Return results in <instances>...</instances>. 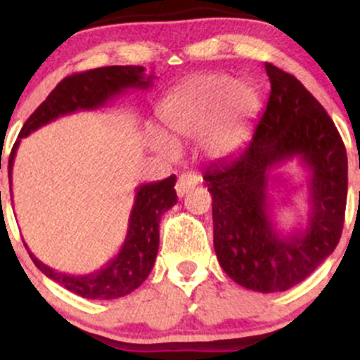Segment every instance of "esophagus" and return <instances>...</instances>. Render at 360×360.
<instances>
[{
  "label": "esophagus",
  "mask_w": 360,
  "mask_h": 360,
  "mask_svg": "<svg viewBox=\"0 0 360 360\" xmlns=\"http://www.w3.org/2000/svg\"><path fill=\"white\" fill-rule=\"evenodd\" d=\"M200 183V177H198L194 172H186V174H181L179 179H177L176 183V193L177 196L183 198L186 193L191 191V189Z\"/></svg>",
  "instance_id": "1"
}]
</instances>
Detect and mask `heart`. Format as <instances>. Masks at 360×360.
<instances>
[{"mask_svg":"<svg viewBox=\"0 0 360 360\" xmlns=\"http://www.w3.org/2000/svg\"><path fill=\"white\" fill-rule=\"evenodd\" d=\"M257 106V94L247 84H230L225 76L201 74L186 81L164 101L160 122L172 139L200 137L212 125L203 140V150L217 159L238 146ZM154 142L162 150L172 152L166 139L155 137Z\"/></svg>","mask_w":360,"mask_h":360,"instance_id":"b5f03b06","label":"heart"}]
</instances>
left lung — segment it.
Returning <instances> with one entry per match:
<instances>
[{"label": "left lung", "mask_w": 360, "mask_h": 360, "mask_svg": "<svg viewBox=\"0 0 360 360\" xmlns=\"http://www.w3.org/2000/svg\"><path fill=\"white\" fill-rule=\"evenodd\" d=\"M267 106L249 146L206 169L213 245L230 279L259 292L296 286L335 250L344 229L347 154L335 123L291 74L266 62ZM300 158L309 169L307 229L281 234L271 221V169Z\"/></svg>", "instance_id": "8db88e82"}]
</instances>
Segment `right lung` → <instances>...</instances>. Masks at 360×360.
I'll use <instances>...</instances> for the list:
<instances>
[{
	"mask_svg": "<svg viewBox=\"0 0 360 360\" xmlns=\"http://www.w3.org/2000/svg\"><path fill=\"white\" fill-rule=\"evenodd\" d=\"M142 65H110V68L91 69L77 72L62 79L37 108L20 130L18 140L11 148L8 159V177H10L13 160L18 150L20 140L37 128L47 125L64 115L76 113L82 110H98L108 105V101L123 94L128 89H147L152 86L155 76H146ZM1 169V160H0ZM176 176L155 183L140 184L135 193V201L128 218V230L122 249L101 269L84 276H71L53 271L45 266L28 250L32 260L49 279L88 300H115L135 291L154 267L157 250H159V223L160 217L177 203L174 189ZM1 194V193H0Z\"/></svg>",
	"mask_w": 360,
	"mask_h": 360,
	"instance_id": "right-lung-1",
	"label": "right lung"
}]
</instances>
